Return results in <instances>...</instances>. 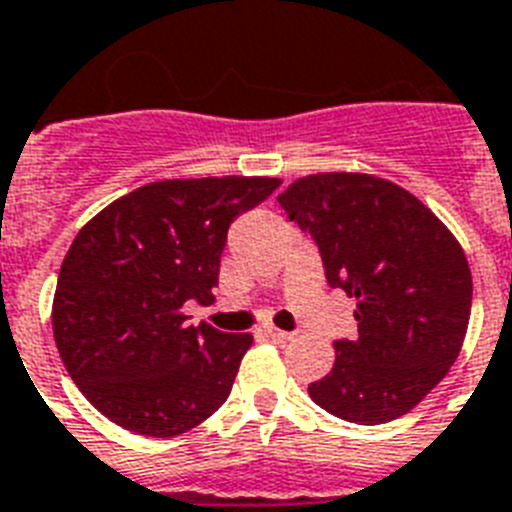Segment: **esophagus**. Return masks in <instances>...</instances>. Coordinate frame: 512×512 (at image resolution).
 Wrapping results in <instances>:
<instances>
[{
    "mask_svg": "<svg viewBox=\"0 0 512 512\" xmlns=\"http://www.w3.org/2000/svg\"><path fill=\"white\" fill-rule=\"evenodd\" d=\"M265 336H270L273 342H286V339H292V331H281V328L276 326H265L263 328Z\"/></svg>",
    "mask_w": 512,
    "mask_h": 512,
    "instance_id": "esophagus-1",
    "label": "esophagus"
}]
</instances>
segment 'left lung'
Here are the masks:
<instances>
[{
  "label": "left lung",
  "instance_id": "left-lung-1",
  "mask_svg": "<svg viewBox=\"0 0 512 512\" xmlns=\"http://www.w3.org/2000/svg\"><path fill=\"white\" fill-rule=\"evenodd\" d=\"M278 205L318 244L328 286L357 299V336L336 339L313 402L360 426L410 413L463 347L473 284L458 239L410 191L365 173L299 178Z\"/></svg>",
  "mask_w": 512,
  "mask_h": 512
}]
</instances>
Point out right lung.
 I'll list each match as a JSON object with an SVG mask.
<instances>
[{
  "label": "right lung",
  "instance_id": "right-lung-1",
  "mask_svg": "<svg viewBox=\"0 0 512 512\" xmlns=\"http://www.w3.org/2000/svg\"><path fill=\"white\" fill-rule=\"evenodd\" d=\"M278 178H173L115 199L78 231L52 305L54 342L83 397L112 423L178 436L231 394L252 334L189 326L218 286L228 226Z\"/></svg>",
  "mask_w": 512,
  "mask_h": 512
}]
</instances>
